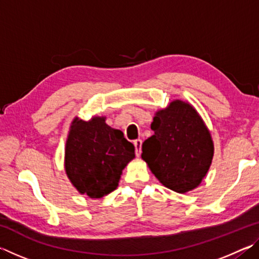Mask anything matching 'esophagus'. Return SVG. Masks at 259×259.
<instances>
[{
  "mask_svg": "<svg viewBox=\"0 0 259 259\" xmlns=\"http://www.w3.org/2000/svg\"><path fill=\"white\" fill-rule=\"evenodd\" d=\"M142 139H136L134 142V145H135V150H136V155L139 156L140 155V152H142Z\"/></svg>",
  "mask_w": 259,
  "mask_h": 259,
  "instance_id": "obj_1",
  "label": "esophagus"
}]
</instances>
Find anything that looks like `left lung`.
<instances>
[{
  "label": "left lung",
  "mask_w": 259,
  "mask_h": 259,
  "mask_svg": "<svg viewBox=\"0 0 259 259\" xmlns=\"http://www.w3.org/2000/svg\"><path fill=\"white\" fill-rule=\"evenodd\" d=\"M153 136L143 143L142 159L162 185L177 193L193 191L211 165V134L195 107L175 99L154 114Z\"/></svg>",
  "instance_id": "left-lung-1"
}]
</instances>
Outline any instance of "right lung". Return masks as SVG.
<instances>
[{"mask_svg":"<svg viewBox=\"0 0 259 259\" xmlns=\"http://www.w3.org/2000/svg\"><path fill=\"white\" fill-rule=\"evenodd\" d=\"M135 159V146L106 116L72 121L65 145L64 166L80 194L100 199L119 186L122 171Z\"/></svg>","mask_w":259,"mask_h":259,"instance_id":"add662e5","label":"right lung"}]
</instances>
